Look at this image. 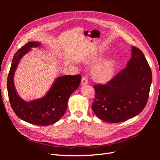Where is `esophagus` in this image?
<instances>
[{
    "instance_id": "1",
    "label": "esophagus",
    "mask_w": 160,
    "mask_h": 160,
    "mask_svg": "<svg viewBox=\"0 0 160 160\" xmlns=\"http://www.w3.org/2000/svg\"><path fill=\"white\" fill-rule=\"evenodd\" d=\"M88 78H87V77L83 76V77H82V79H81V85H84L88 84Z\"/></svg>"
}]
</instances>
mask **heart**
I'll return each mask as SVG.
<instances>
[{
	"label": "heart",
	"instance_id": "b5f03b06",
	"mask_svg": "<svg viewBox=\"0 0 160 160\" xmlns=\"http://www.w3.org/2000/svg\"><path fill=\"white\" fill-rule=\"evenodd\" d=\"M98 60V57H95L91 59L90 63H94ZM117 64L113 59H106L101 61L95 65L92 69L91 74L93 78L98 82L105 83L113 78L116 71Z\"/></svg>",
	"mask_w": 160,
	"mask_h": 160
}]
</instances>
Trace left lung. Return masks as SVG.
<instances>
[{
	"label": "left lung",
	"instance_id": "8db88e82",
	"mask_svg": "<svg viewBox=\"0 0 160 160\" xmlns=\"http://www.w3.org/2000/svg\"><path fill=\"white\" fill-rule=\"evenodd\" d=\"M152 71L142 51L132 47V57L125 69L105 85H94L92 109L108 123H119L139 114L146 105Z\"/></svg>",
	"mask_w": 160,
	"mask_h": 160
}]
</instances>
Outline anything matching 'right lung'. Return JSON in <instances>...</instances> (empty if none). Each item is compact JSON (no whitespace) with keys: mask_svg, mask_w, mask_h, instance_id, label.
<instances>
[{"mask_svg":"<svg viewBox=\"0 0 160 160\" xmlns=\"http://www.w3.org/2000/svg\"><path fill=\"white\" fill-rule=\"evenodd\" d=\"M39 42H28L14 54L7 78L8 98L14 112L25 122L37 125H49L58 122L67 108L70 95L79 88L81 76L65 75L57 77L42 98L26 101L18 95L14 84V75L22 58Z\"/></svg>","mask_w":160,"mask_h":160,"instance_id":"right-lung-1","label":"right lung"}]
</instances>
